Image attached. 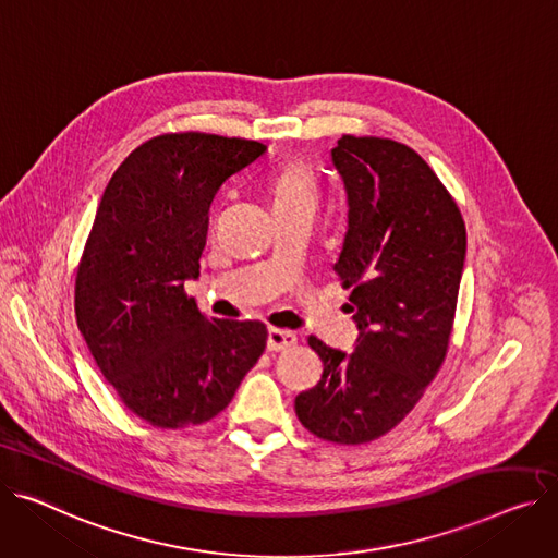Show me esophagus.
Here are the masks:
<instances>
[{"label":"esophagus","mask_w":558,"mask_h":558,"mask_svg":"<svg viewBox=\"0 0 558 558\" xmlns=\"http://www.w3.org/2000/svg\"><path fill=\"white\" fill-rule=\"evenodd\" d=\"M295 341H299V337H295L293 331L271 327V329H269V339H267V350H269V352H280V350L293 348Z\"/></svg>","instance_id":"esophagus-1"}]
</instances>
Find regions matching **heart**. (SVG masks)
Masks as SVG:
<instances>
[{
	"label": "heart",
	"instance_id": "heart-1",
	"mask_svg": "<svg viewBox=\"0 0 558 558\" xmlns=\"http://www.w3.org/2000/svg\"><path fill=\"white\" fill-rule=\"evenodd\" d=\"M269 193H271L274 210H282V208L314 210L318 202L316 181L312 172L301 163L282 166L269 183Z\"/></svg>",
	"mask_w": 558,
	"mask_h": 558
}]
</instances>
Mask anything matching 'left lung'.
I'll list each match as a JSON object with an SVG mask.
<instances>
[{"label": "left lung", "mask_w": 558, "mask_h": 558, "mask_svg": "<svg viewBox=\"0 0 558 558\" xmlns=\"http://www.w3.org/2000/svg\"><path fill=\"white\" fill-rule=\"evenodd\" d=\"M348 191L337 274L352 287L356 350L310 337L320 381L295 397L316 437L365 444L392 430L447 359L466 253L462 213L433 168L399 141L343 134L331 150Z\"/></svg>", "instance_id": "left-lung-1"}]
</instances>
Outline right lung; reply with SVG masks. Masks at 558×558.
I'll return each mask as SVG.
<instances>
[{
	"instance_id": "obj_1",
	"label": "right lung",
	"mask_w": 558,
	"mask_h": 558,
	"mask_svg": "<svg viewBox=\"0 0 558 558\" xmlns=\"http://www.w3.org/2000/svg\"><path fill=\"white\" fill-rule=\"evenodd\" d=\"M265 143L168 132L111 174L76 274V320L130 411L157 428L199 426L231 403L267 348L259 320L206 318L183 282L199 276L219 185Z\"/></svg>"
}]
</instances>
